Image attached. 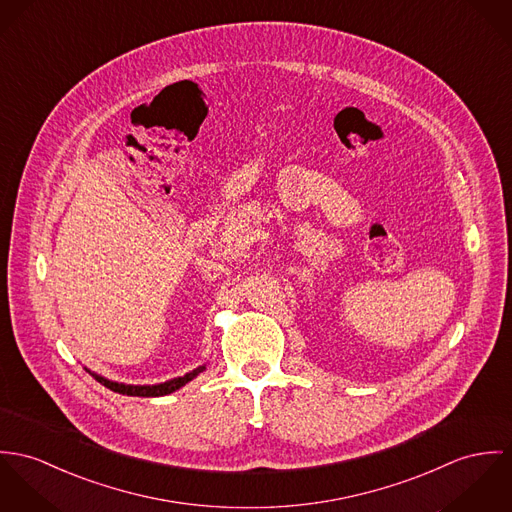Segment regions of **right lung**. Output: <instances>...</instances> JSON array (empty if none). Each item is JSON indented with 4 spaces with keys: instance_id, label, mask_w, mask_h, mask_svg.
Instances as JSON below:
<instances>
[{
    "instance_id": "right-lung-1",
    "label": "right lung",
    "mask_w": 512,
    "mask_h": 512,
    "mask_svg": "<svg viewBox=\"0 0 512 512\" xmlns=\"http://www.w3.org/2000/svg\"><path fill=\"white\" fill-rule=\"evenodd\" d=\"M204 369H206V367H198V369H194L192 373H186L184 377L171 379V381H167V383L153 385V387H147V385H143V387H133V385H123V383L108 381V379H104V377H100V375H96V373H92V375H94V379H96L98 383H102L104 387H108L110 391L119 393V395H127V397H163V395H171L176 389L184 387L188 381H192V379H194L198 373H202Z\"/></svg>"
}]
</instances>
